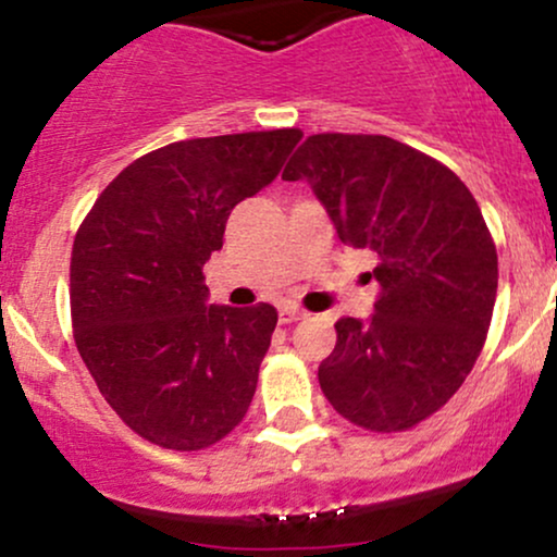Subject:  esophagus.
I'll return each mask as SVG.
<instances>
[{
	"label": "esophagus",
	"instance_id": "obj_1",
	"mask_svg": "<svg viewBox=\"0 0 557 557\" xmlns=\"http://www.w3.org/2000/svg\"><path fill=\"white\" fill-rule=\"evenodd\" d=\"M304 317H306V311L296 309V306H283V309H280V322L283 324L298 322V319H304Z\"/></svg>",
	"mask_w": 557,
	"mask_h": 557
}]
</instances>
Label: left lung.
<instances>
[{
    "mask_svg": "<svg viewBox=\"0 0 557 557\" xmlns=\"http://www.w3.org/2000/svg\"><path fill=\"white\" fill-rule=\"evenodd\" d=\"M283 181L309 183L337 238L376 253L374 314L337 319L322 393L372 432L432 417L469 376L495 309L497 251L476 198L437 159L387 136H309Z\"/></svg>",
    "mask_w": 557,
    "mask_h": 557,
    "instance_id": "8db88e82",
    "label": "left lung"
}]
</instances>
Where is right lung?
<instances>
[{"label":"right lung","instance_id":"1","mask_svg":"<svg viewBox=\"0 0 557 557\" xmlns=\"http://www.w3.org/2000/svg\"><path fill=\"white\" fill-rule=\"evenodd\" d=\"M296 127L190 138L136 159L75 235V345L117 417L159 447L201 450L240 424L277 311L209 304L203 264L227 216L283 170Z\"/></svg>","mask_w":557,"mask_h":557}]
</instances>
